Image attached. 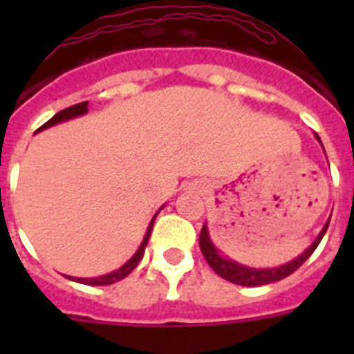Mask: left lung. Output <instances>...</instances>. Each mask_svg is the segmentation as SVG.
Returning a JSON list of instances; mask_svg holds the SVG:
<instances>
[{"mask_svg":"<svg viewBox=\"0 0 354 354\" xmlns=\"http://www.w3.org/2000/svg\"><path fill=\"white\" fill-rule=\"evenodd\" d=\"M315 140H317V142L321 143V147H323V142H321V138H319L317 134H315ZM330 218H328V221L324 223V227L321 228V232L317 234L314 243H312L305 252L299 253L298 257L292 259L290 262H286V264L282 266H277V268H250V266L239 264L237 261H232L230 257L223 255V253L216 248L214 243L211 241V236H209V230H207V223H204V228H202V232H200V239H198L200 250H202V253H204L205 261H207V264L211 266L212 271H214L216 274H220L221 278H225V280H228V282L237 283V286H245V287L266 286V283L278 282V280H282V278L292 274L294 271L298 270L299 266L306 261V259L310 257L312 253H314V250L319 246V243H321V239H323L324 234H326L328 225H330Z\"/></svg>","mask_w":354,"mask_h":354,"instance_id":"obj_1","label":"left lung"}]
</instances>
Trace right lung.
<instances>
[{
  "instance_id": "right-lung-1",
  "label": "right lung",
  "mask_w": 354,
  "mask_h": 354,
  "mask_svg": "<svg viewBox=\"0 0 354 354\" xmlns=\"http://www.w3.org/2000/svg\"><path fill=\"white\" fill-rule=\"evenodd\" d=\"M86 113H88V101L80 102V104H74V106H71V108H65V109H62V111H58V113H56L53 118H49V120L46 122V124H44L40 129H37V133H40V131H44V129H49V127L56 126V124H62V122H67V120H72V118L83 117V115H86ZM162 207H165V205H161V207H159V211H161ZM159 211L156 212L154 218L150 220L149 227H147V232H145V236H143V241L140 243L138 250L134 252V255L129 259V261L126 262V264L120 266L118 270L111 271V273L102 274V277H93V278L67 277L68 280H72V282H77V283H84V286H109V283L120 282L122 278H126L127 274H129L131 271L136 268V266H138V262L143 259V253H145V246H147V243H149V239H150V234H152V227H154L156 216L159 214Z\"/></svg>"
}]
</instances>
